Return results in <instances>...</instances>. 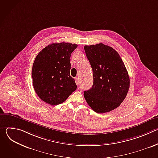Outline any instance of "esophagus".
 Masks as SVG:
<instances>
[{
  "instance_id": "obj_1",
  "label": "esophagus",
  "mask_w": 158,
  "mask_h": 158,
  "mask_svg": "<svg viewBox=\"0 0 158 158\" xmlns=\"http://www.w3.org/2000/svg\"><path fill=\"white\" fill-rule=\"evenodd\" d=\"M79 78H78V77H76V78H75V82H76V83L77 85L79 84Z\"/></svg>"
}]
</instances>
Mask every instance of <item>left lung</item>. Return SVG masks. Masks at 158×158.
Wrapping results in <instances>:
<instances>
[{
  "instance_id": "obj_1",
  "label": "left lung",
  "mask_w": 158,
  "mask_h": 158,
  "mask_svg": "<svg viewBox=\"0 0 158 158\" xmlns=\"http://www.w3.org/2000/svg\"><path fill=\"white\" fill-rule=\"evenodd\" d=\"M92 67L93 84L84 98L97 113H105L120 106L128 93L130 79L125 65L113 48L102 43L85 46Z\"/></svg>"
}]
</instances>
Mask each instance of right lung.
<instances>
[{"label":"right lung","instance_id":"1","mask_svg":"<svg viewBox=\"0 0 158 158\" xmlns=\"http://www.w3.org/2000/svg\"><path fill=\"white\" fill-rule=\"evenodd\" d=\"M77 45L53 43L36 56L32 69V84L37 95L52 106L64 102L77 85L70 76L71 53Z\"/></svg>","mask_w":158,"mask_h":158}]
</instances>
